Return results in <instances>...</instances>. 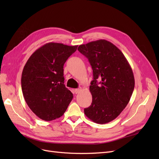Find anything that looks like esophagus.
Wrapping results in <instances>:
<instances>
[{
  "mask_svg": "<svg viewBox=\"0 0 159 159\" xmlns=\"http://www.w3.org/2000/svg\"><path fill=\"white\" fill-rule=\"evenodd\" d=\"M81 88H77V89H75V93L77 94V93H79L80 91H81Z\"/></svg>",
  "mask_w": 159,
  "mask_h": 159,
  "instance_id": "obj_1",
  "label": "esophagus"
}]
</instances>
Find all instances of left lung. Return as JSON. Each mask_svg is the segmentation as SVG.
Instances as JSON below:
<instances>
[{"instance_id":"8db88e82","label":"left lung","mask_w":159,"mask_h":159,"mask_svg":"<svg viewBox=\"0 0 159 159\" xmlns=\"http://www.w3.org/2000/svg\"><path fill=\"white\" fill-rule=\"evenodd\" d=\"M78 50L88 59L93 75L89 86L92 103L84 113L94 123H107L119 116L131 98L134 87L131 67L122 52L107 40L90 42Z\"/></svg>"}]
</instances>
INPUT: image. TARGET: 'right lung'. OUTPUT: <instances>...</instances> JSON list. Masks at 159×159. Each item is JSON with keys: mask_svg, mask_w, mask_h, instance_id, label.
Segmentation results:
<instances>
[{"mask_svg": "<svg viewBox=\"0 0 159 159\" xmlns=\"http://www.w3.org/2000/svg\"><path fill=\"white\" fill-rule=\"evenodd\" d=\"M78 46L49 42L37 49L24 67V98L36 116L50 121L63 115L73 94L64 85V65Z\"/></svg>", "mask_w": 159, "mask_h": 159, "instance_id": "add662e5", "label": "right lung"}]
</instances>
